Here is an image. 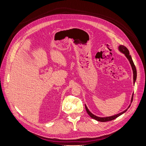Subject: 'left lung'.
Returning <instances> with one entry per match:
<instances>
[{
  "instance_id": "left-lung-1",
  "label": "left lung",
  "mask_w": 146,
  "mask_h": 146,
  "mask_svg": "<svg viewBox=\"0 0 146 146\" xmlns=\"http://www.w3.org/2000/svg\"><path fill=\"white\" fill-rule=\"evenodd\" d=\"M119 50H120L121 52H122L123 54H124L126 56L127 58H128V60H129L130 61V63L131 66V68H132V69H133V83H135V81H136V76H137V73H136V67L135 66L134 64V63L133 60H132V58H131V56L130 55V53H129V50H128V48L125 47L124 46H122L121 45L119 47ZM133 95H132V98H131V103L132 102V101H133ZM130 105H129V108L130 107ZM85 108H86V112L87 113L89 114V116H91L92 119H95V120L96 121H100V122H107V121H112L113 120V119L117 118V117H119V116H121V114H122L123 113H124L125 111H127V110H128V108L127 110H125V111H123L120 113H119L117 114H116V115H114V116H110V117H98L96 116L95 115H94L93 114H92L90 111L88 109V108L86 107V106L85 105Z\"/></svg>"
}]
</instances>
